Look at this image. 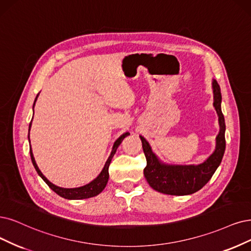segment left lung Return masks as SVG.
<instances>
[{"mask_svg": "<svg viewBox=\"0 0 251 251\" xmlns=\"http://www.w3.org/2000/svg\"><path fill=\"white\" fill-rule=\"evenodd\" d=\"M214 106L219 117L220 131L216 137V149L209 158L199 165H166L152 152L151 147L140 136L147 159L144 175L150 186L158 192L171 196H187L199 191L209 182L221 163L226 150V122L221 111V93L216 80H213Z\"/></svg>", "mask_w": 251, "mask_h": 251, "instance_id": "1", "label": "left lung"}]
</instances>
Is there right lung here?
Masks as SVG:
<instances>
[{
    "mask_svg": "<svg viewBox=\"0 0 251 251\" xmlns=\"http://www.w3.org/2000/svg\"><path fill=\"white\" fill-rule=\"evenodd\" d=\"M37 97H38V95L36 96V99ZM36 99H35V102H36ZM35 102H34V105H35ZM31 124L32 122L30 123V127H31ZM30 131V130H29ZM129 135L128 132L124 133L123 135H121L118 140L115 142L114 144V147H113V151H111L110 153V156L108 157L107 161L105 162V165L103 170L101 171V173L99 174L98 177L93 180L91 183L85 185V186H81V187H77V188H62V187H59V186H55V185H53L52 183H50L48 179H46L44 176L42 175V173L40 172V170L38 169V166H37L36 162H35V159H34V156H33V153H32V150L30 149V154H31V159H32V162H33V165L34 168L36 170V172L38 173V175L40 176V177L43 179V181L49 185V187L50 189H52L55 193L58 194V196L64 198V199H67V200H82V199H89V198H93V197H96L97 194H99L102 190H103L106 186L107 184V181H108V168H109V164H110V161L111 159H113V157L118 149V147L120 146V144L122 143V141L124 140V138ZM27 137H29V135H27Z\"/></svg>",
    "mask_w": 251,
    "mask_h": 251,
    "instance_id": "obj_1",
    "label": "right lung"
}]
</instances>
